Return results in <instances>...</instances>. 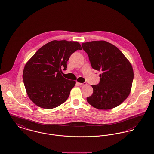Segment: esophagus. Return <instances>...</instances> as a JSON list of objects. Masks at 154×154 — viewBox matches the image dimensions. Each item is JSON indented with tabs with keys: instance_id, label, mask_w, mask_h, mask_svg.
<instances>
[{
	"instance_id": "obj_1",
	"label": "esophagus",
	"mask_w": 154,
	"mask_h": 154,
	"mask_svg": "<svg viewBox=\"0 0 154 154\" xmlns=\"http://www.w3.org/2000/svg\"><path fill=\"white\" fill-rule=\"evenodd\" d=\"M79 83V84L80 85H86L87 84V83L86 82H83V83H81V82H78Z\"/></svg>"
}]
</instances>
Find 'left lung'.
Instances as JSON below:
<instances>
[{"label":"left lung","instance_id":"1","mask_svg":"<svg viewBox=\"0 0 154 154\" xmlns=\"http://www.w3.org/2000/svg\"><path fill=\"white\" fill-rule=\"evenodd\" d=\"M82 46L92 67L102 72L100 83L91 85L93 93L87 102L98 109L117 107L131 91L134 72L130 62L116 46L105 41L84 42Z\"/></svg>","mask_w":154,"mask_h":154}]
</instances>
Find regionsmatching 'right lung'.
I'll return each mask as SVG.
<instances>
[{
  "instance_id": "1",
  "label": "right lung",
  "mask_w": 154,
  "mask_h": 154,
  "mask_svg": "<svg viewBox=\"0 0 154 154\" xmlns=\"http://www.w3.org/2000/svg\"><path fill=\"white\" fill-rule=\"evenodd\" d=\"M82 50L76 41L54 40L39 48L26 64L23 79L29 98L44 109L56 108L69 97L75 82L62 75V68L77 50Z\"/></svg>"
}]
</instances>
